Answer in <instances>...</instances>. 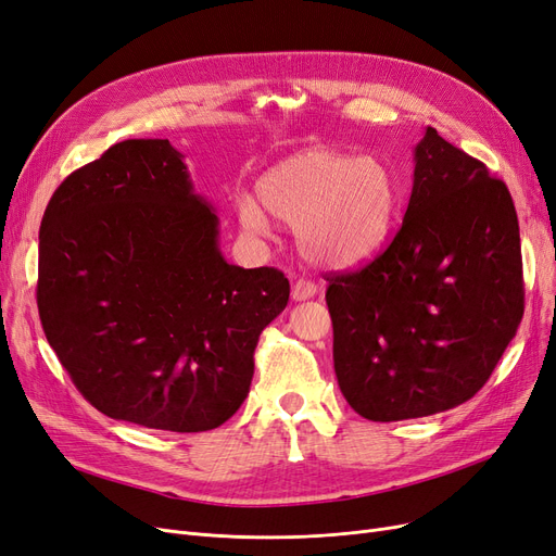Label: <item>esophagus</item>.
<instances>
[{
	"instance_id": "34e87169",
	"label": "esophagus",
	"mask_w": 556,
	"mask_h": 556,
	"mask_svg": "<svg viewBox=\"0 0 556 556\" xmlns=\"http://www.w3.org/2000/svg\"><path fill=\"white\" fill-rule=\"evenodd\" d=\"M318 293V283H314V281H309V279H298L295 283H293V300L295 302H302V300H309V298H314Z\"/></svg>"
}]
</instances>
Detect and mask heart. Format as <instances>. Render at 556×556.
Returning a JSON list of instances; mask_svg holds the SVG:
<instances>
[{"mask_svg":"<svg viewBox=\"0 0 556 556\" xmlns=\"http://www.w3.org/2000/svg\"><path fill=\"white\" fill-rule=\"evenodd\" d=\"M261 203L295 226L302 254L323 267H353L376 256L392 233L399 188L374 155L304 151L275 164L258 180ZM261 203L240 194L238 219L250 233L270 231Z\"/></svg>","mask_w":556,"mask_h":556,"instance_id":"1","label":"heart"}]
</instances>
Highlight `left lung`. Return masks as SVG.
Instances as JSON below:
<instances>
[{
  "mask_svg": "<svg viewBox=\"0 0 556 556\" xmlns=\"http://www.w3.org/2000/svg\"><path fill=\"white\" fill-rule=\"evenodd\" d=\"M327 281L334 371L357 415L401 421L456 407L488 382L525 314L510 192L426 128L394 240Z\"/></svg>",
  "mask_w": 556,
  "mask_h": 556,
  "instance_id": "1",
  "label": "left lung"
}]
</instances>
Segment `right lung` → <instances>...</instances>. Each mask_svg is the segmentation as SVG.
I'll return each mask as SVG.
<instances>
[{"instance_id":"1","label":"right lung","mask_w":556,"mask_h":556,"mask_svg":"<svg viewBox=\"0 0 556 556\" xmlns=\"http://www.w3.org/2000/svg\"><path fill=\"white\" fill-rule=\"evenodd\" d=\"M217 233L169 139L114 143L54 190L38 233V316L102 415L201 433L250 394L254 348L291 283L277 267L226 263Z\"/></svg>"}]
</instances>
